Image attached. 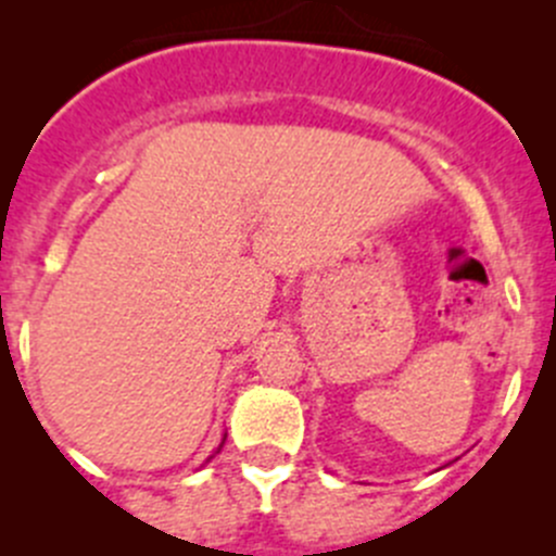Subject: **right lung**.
I'll return each mask as SVG.
<instances>
[{
  "mask_svg": "<svg viewBox=\"0 0 556 556\" xmlns=\"http://www.w3.org/2000/svg\"><path fill=\"white\" fill-rule=\"evenodd\" d=\"M220 446H223V444H220ZM217 452H220V450H217Z\"/></svg>",
  "mask_w": 556,
  "mask_h": 556,
  "instance_id": "obj_1",
  "label": "right lung"
}]
</instances>
